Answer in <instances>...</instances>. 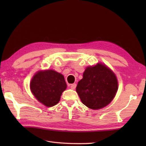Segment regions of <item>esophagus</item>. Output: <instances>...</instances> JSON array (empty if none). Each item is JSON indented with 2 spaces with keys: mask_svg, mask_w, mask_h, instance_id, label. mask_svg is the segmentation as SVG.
Returning a JSON list of instances; mask_svg holds the SVG:
<instances>
[{
  "mask_svg": "<svg viewBox=\"0 0 146 146\" xmlns=\"http://www.w3.org/2000/svg\"><path fill=\"white\" fill-rule=\"evenodd\" d=\"M76 86V83H73V84H71V85H70V88H71V89H73V90L75 89Z\"/></svg>",
  "mask_w": 146,
  "mask_h": 146,
  "instance_id": "34e87169",
  "label": "esophagus"
}]
</instances>
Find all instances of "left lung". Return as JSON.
Instances as JSON below:
<instances>
[{"label": "left lung", "instance_id": "1", "mask_svg": "<svg viewBox=\"0 0 146 146\" xmlns=\"http://www.w3.org/2000/svg\"><path fill=\"white\" fill-rule=\"evenodd\" d=\"M118 82L115 74L100 63L86 68L76 91L82 103L92 109H100L109 104L115 96Z\"/></svg>", "mask_w": 146, "mask_h": 146}]
</instances>
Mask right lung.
Here are the masks:
<instances>
[{
	"mask_svg": "<svg viewBox=\"0 0 146 146\" xmlns=\"http://www.w3.org/2000/svg\"><path fill=\"white\" fill-rule=\"evenodd\" d=\"M66 86L63 75L54 70L38 71L30 83L31 90L37 100L49 107L60 102Z\"/></svg>",
	"mask_w": 146,
	"mask_h": 146,
	"instance_id": "1",
	"label": "right lung"
}]
</instances>
